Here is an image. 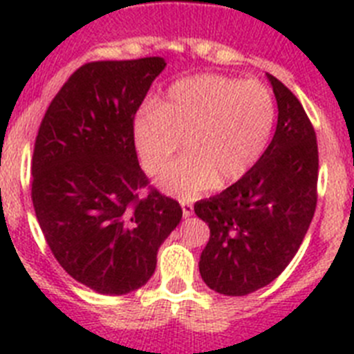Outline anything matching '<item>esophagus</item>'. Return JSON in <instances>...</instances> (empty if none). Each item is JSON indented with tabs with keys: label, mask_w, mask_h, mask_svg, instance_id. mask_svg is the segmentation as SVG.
I'll return each instance as SVG.
<instances>
[{
	"label": "esophagus",
	"mask_w": 354,
	"mask_h": 354,
	"mask_svg": "<svg viewBox=\"0 0 354 354\" xmlns=\"http://www.w3.org/2000/svg\"><path fill=\"white\" fill-rule=\"evenodd\" d=\"M180 205H183V216H184V218H189V216L193 214V205L189 204V202H186V200H183V202H180Z\"/></svg>",
	"instance_id": "obj_1"
}]
</instances>
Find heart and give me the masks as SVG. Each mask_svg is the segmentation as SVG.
<instances>
[{
  "label": "heart",
  "instance_id": "obj_1",
  "mask_svg": "<svg viewBox=\"0 0 354 354\" xmlns=\"http://www.w3.org/2000/svg\"><path fill=\"white\" fill-rule=\"evenodd\" d=\"M277 106L259 81L198 74L174 83L156 106H143L133 122V142L143 168L159 174L179 150L187 154L159 179V187L195 198L243 179L270 145Z\"/></svg>",
  "mask_w": 354,
  "mask_h": 354
}]
</instances>
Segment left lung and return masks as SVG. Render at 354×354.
<instances>
[{
	"instance_id": "8db88e82",
	"label": "left lung",
	"mask_w": 354,
	"mask_h": 354,
	"mask_svg": "<svg viewBox=\"0 0 354 354\" xmlns=\"http://www.w3.org/2000/svg\"><path fill=\"white\" fill-rule=\"evenodd\" d=\"M266 76L278 106L273 140L243 179L195 204L211 230L200 274L225 296H246L273 282L299 250L317 204L314 127L286 84Z\"/></svg>"
}]
</instances>
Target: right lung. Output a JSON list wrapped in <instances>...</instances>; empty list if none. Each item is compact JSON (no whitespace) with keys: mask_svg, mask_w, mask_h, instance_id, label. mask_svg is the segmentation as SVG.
I'll use <instances>...</instances> for the list:
<instances>
[{"mask_svg":"<svg viewBox=\"0 0 354 354\" xmlns=\"http://www.w3.org/2000/svg\"><path fill=\"white\" fill-rule=\"evenodd\" d=\"M167 67L152 56L92 62L56 93L37 134L31 200L58 264L99 294L122 296L154 274L158 250L183 218L150 189L133 142L134 115Z\"/></svg>","mask_w":354,"mask_h":354,"instance_id":"1","label":"right lung"}]
</instances>
